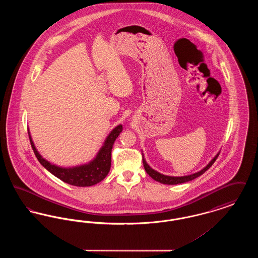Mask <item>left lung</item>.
Returning a JSON list of instances; mask_svg holds the SVG:
<instances>
[{"label": "left lung", "mask_w": 258, "mask_h": 258, "mask_svg": "<svg viewBox=\"0 0 258 258\" xmlns=\"http://www.w3.org/2000/svg\"><path fill=\"white\" fill-rule=\"evenodd\" d=\"M219 155H220V153H218L216 156H215V158L213 159V160H211L210 162H209L208 164L202 169V170H200V171L197 172V173H195V174H191V175H187V176H182V177H174V176H166V175H163V174H160L158 171H156V170H154L153 168H151L149 165H148L147 162H146V160L144 159V156H143V154H142V160H143V165H144V168H145V170L147 172V174H149V176L151 177V178H153L155 181H157V182H160L161 184H183V183H185V182H189V181H191V180H194V179H196L197 177H199L200 175H202L203 173H205V171H207L209 168L213 165V163L216 161V160L218 159V157H219Z\"/></svg>", "instance_id": "8db88e82"}]
</instances>
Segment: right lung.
I'll list each match as a JSON object with an SVG mask.
<instances>
[{
    "label": "right lung",
    "instance_id": "right-lung-1",
    "mask_svg": "<svg viewBox=\"0 0 258 258\" xmlns=\"http://www.w3.org/2000/svg\"><path fill=\"white\" fill-rule=\"evenodd\" d=\"M123 131L122 124L117 125L106 137L103 146L98 151L97 157L87 164L74 167H60L43 159L37 152L29 133V138L34 153L40 164L48 171L67 184L76 186H90L101 182L108 174L111 167V152L116 138Z\"/></svg>",
    "mask_w": 258,
    "mask_h": 258
}]
</instances>
